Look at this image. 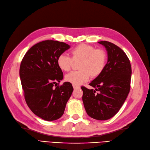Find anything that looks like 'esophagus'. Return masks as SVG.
<instances>
[{
    "mask_svg": "<svg viewBox=\"0 0 150 150\" xmlns=\"http://www.w3.org/2000/svg\"><path fill=\"white\" fill-rule=\"evenodd\" d=\"M73 87H74V89L80 88V86H78V85H76V84H73Z\"/></svg>",
    "mask_w": 150,
    "mask_h": 150,
    "instance_id": "34e87169",
    "label": "esophagus"
}]
</instances>
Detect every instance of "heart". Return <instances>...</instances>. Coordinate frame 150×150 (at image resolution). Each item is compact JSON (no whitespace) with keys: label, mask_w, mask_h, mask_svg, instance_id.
Listing matches in <instances>:
<instances>
[{"label":"heart","mask_w":150,"mask_h":150,"mask_svg":"<svg viewBox=\"0 0 150 150\" xmlns=\"http://www.w3.org/2000/svg\"><path fill=\"white\" fill-rule=\"evenodd\" d=\"M71 57L59 55L57 64L61 70L68 71L74 62H80L79 71H72L66 76V80L73 84L80 85L87 82L90 76L96 77L102 74L107 63V55L103 49H96L91 45L80 44L71 50Z\"/></svg>","instance_id":"heart-1"}]
</instances>
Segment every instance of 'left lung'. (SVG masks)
Masks as SVG:
<instances>
[{"mask_svg":"<svg viewBox=\"0 0 150 150\" xmlns=\"http://www.w3.org/2000/svg\"><path fill=\"white\" fill-rule=\"evenodd\" d=\"M107 52L108 59L102 74L89 83L95 88L81 87L87 114L97 120H107L116 115L130 92L132 68L122 49L109 41H99ZM96 91H98L96 93Z\"/></svg>","mask_w":150,"mask_h":150,"instance_id":"left-lung-1","label":"left lung"}]
</instances>
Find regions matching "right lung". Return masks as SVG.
I'll use <instances>...</instances> for the list:
<instances>
[{"label":"right lung","instance_id":"add662e5","mask_svg":"<svg viewBox=\"0 0 150 150\" xmlns=\"http://www.w3.org/2000/svg\"><path fill=\"white\" fill-rule=\"evenodd\" d=\"M69 48L58 41H41L26 52L21 62L20 77L25 102L31 111L44 120L60 118L74 91L70 82L57 86L63 79L57 59Z\"/></svg>","mask_w":150,"mask_h":150}]
</instances>
